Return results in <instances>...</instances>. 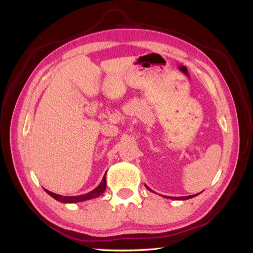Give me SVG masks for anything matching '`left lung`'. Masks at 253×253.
<instances>
[{
    "instance_id": "left-lung-1",
    "label": "left lung",
    "mask_w": 253,
    "mask_h": 253,
    "mask_svg": "<svg viewBox=\"0 0 253 253\" xmlns=\"http://www.w3.org/2000/svg\"><path fill=\"white\" fill-rule=\"evenodd\" d=\"M147 187V186H146ZM148 188V190H150L151 191V189H150L149 187H147ZM199 193H197V195H193V196H187V197H175V198H173V197H170V199H175V200H188V199H191V198H193V197H196V196H198ZM166 198V197H165Z\"/></svg>"
}]
</instances>
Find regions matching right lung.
<instances>
[{"instance_id":"add662e5","label":"right lung","mask_w":253,"mask_h":253,"mask_svg":"<svg viewBox=\"0 0 253 253\" xmlns=\"http://www.w3.org/2000/svg\"><path fill=\"white\" fill-rule=\"evenodd\" d=\"M106 175V173H105ZM105 175L103 178H102V181L101 184L94 188V189L92 191H90L88 193H84V195H80V196H61V195H57V193H54L52 191H49V190H45V192L47 193V195H50L52 198H54L55 200L60 201L62 203H77V202H83V201H85V200H90V199H94V198H98L100 197L102 193L104 192L105 190V187H106V179H105Z\"/></svg>"}]
</instances>
